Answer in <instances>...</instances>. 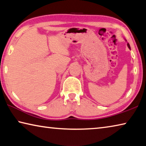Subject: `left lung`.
<instances>
[{"mask_svg":"<svg viewBox=\"0 0 146 146\" xmlns=\"http://www.w3.org/2000/svg\"><path fill=\"white\" fill-rule=\"evenodd\" d=\"M127 46H128V48H129L130 49V46H129V43H127Z\"/></svg>","mask_w":146,"mask_h":146,"instance_id":"left-lung-1","label":"left lung"}]
</instances>
